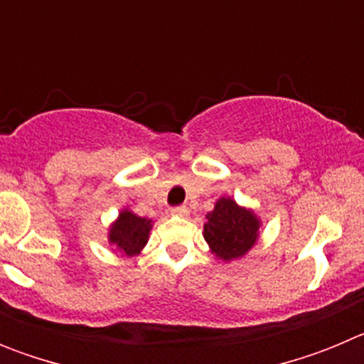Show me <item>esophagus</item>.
Wrapping results in <instances>:
<instances>
[{
	"instance_id": "34e87169",
	"label": "esophagus",
	"mask_w": 364,
	"mask_h": 364,
	"mask_svg": "<svg viewBox=\"0 0 364 364\" xmlns=\"http://www.w3.org/2000/svg\"><path fill=\"white\" fill-rule=\"evenodd\" d=\"M171 213L175 215V217L186 218L189 215V210L186 208V205H176V208H173V210H171Z\"/></svg>"
}]
</instances>
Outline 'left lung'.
Returning a JSON list of instances; mask_svg holds the SVG:
<instances>
[{
    "mask_svg": "<svg viewBox=\"0 0 364 364\" xmlns=\"http://www.w3.org/2000/svg\"><path fill=\"white\" fill-rule=\"evenodd\" d=\"M262 222L255 211L239 205L231 197H220L205 215L204 239L211 253L224 262L246 255L257 244Z\"/></svg>",
    "mask_w": 364,
    "mask_h": 364,
    "instance_id": "left-lung-1",
    "label": "left lung"
}]
</instances>
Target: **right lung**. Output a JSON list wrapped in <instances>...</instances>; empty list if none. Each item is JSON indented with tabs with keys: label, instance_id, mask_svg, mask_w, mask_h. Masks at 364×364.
Segmentation results:
<instances>
[{
	"label": "right lung",
	"instance_id": "add662e5",
	"mask_svg": "<svg viewBox=\"0 0 364 364\" xmlns=\"http://www.w3.org/2000/svg\"><path fill=\"white\" fill-rule=\"evenodd\" d=\"M151 228H153L151 218L138 217L125 208L109 228V244L117 247L124 257H136L149 240Z\"/></svg>",
	"mask_w": 364,
	"mask_h": 364
}]
</instances>
